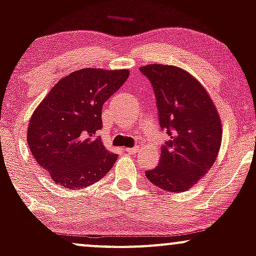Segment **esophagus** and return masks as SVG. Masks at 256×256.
<instances>
[{
  "label": "esophagus",
  "mask_w": 256,
  "mask_h": 256,
  "mask_svg": "<svg viewBox=\"0 0 256 256\" xmlns=\"http://www.w3.org/2000/svg\"><path fill=\"white\" fill-rule=\"evenodd\" d=\"M125 150L128 152V154H136V152H140V148H138V146H134V148H126Z\"/></svg>",
  "instance_id": "obj_1"
}]
</instances>
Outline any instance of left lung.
Segmentation results:
<instances>
[{
  "instance_id": "8db88e82",
  "label": "left lung",
  "mask_w": 256,
  "mask_h": 256,
  "mask_svg": "<svg viewBox=\"0 0 256 256\" xmlns=\"http://www.w3.org/2000/svg\"><path fill=\"white\" fill-rule=\"evenodd\" d=\"M140 70L154 88L158 122L171 137L161 148L158 166L146 171V177L165 192H186L212 168L219 154L218 110L204 85L180 67L152 64Z\"/></svg>"
}]
</instances>
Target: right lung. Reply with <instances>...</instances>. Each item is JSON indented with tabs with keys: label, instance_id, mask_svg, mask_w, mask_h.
<instances>
[{
	"label": "right lung",
	"instance_id": "add662e5",
	"mask_svg": "<svg viewBox=\"0 0 256 256\" xmlns=\"http://www.w3.org/2000/svg\"><path fill=\"white\" fill-rule=\"evenodd\" d=\"M128 74V70H78L61 78L32 113L28 148L56 185L80 189L113 167L118 155L106 149L96 132L102 106Z\"/></svg>",
	"mask_w": 256,
	"mask_h": 256
}]
</instances>
